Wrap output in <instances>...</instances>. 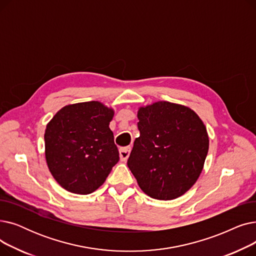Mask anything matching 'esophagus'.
<instances>
[{
	"label": "esophagus",
	"instance_id": "1",
	"mask_svg": "<svg viewBox=\"0 0 256 256\" xmlns=\"http://www.w3.org/2000/svg\"><path fill=\"white\" fill-rule=\"evenodd\" d=\"M132 148L130 147H124V148H120L119 150V158L120 160H122V162H126V160L128 158L130 154Z\"/></svg>",
	"mask_w": 256,
	"mask_h": 256
}]
</instances>
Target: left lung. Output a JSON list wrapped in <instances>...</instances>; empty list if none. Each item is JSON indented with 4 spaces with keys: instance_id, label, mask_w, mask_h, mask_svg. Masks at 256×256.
<instances>
[{
    "instance_id": "1",
    "label": "left lung",
    "mask_w": 256,
    "mask_h": 256,
    "mask_svg": "<svg viewBox=\"0 0 256 256\" xmlns=\"http://www.w3.org/2000/svg\"><path fill=\"white\" fill-rule=\"evenodd\" d=\"M140 137L134 142L128 166L140 189L158 200L189 191L202 172L208 135L191 108L158 100L138 109Z\"/></svg>"
}]
</instances>
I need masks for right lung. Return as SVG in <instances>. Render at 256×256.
Returning <instances> with one entry per match:
<instances>
[{"label":"right lung","mask_w":256,"mask_h":256,"mask_svg":"<svg viewBox=\"0 0 256 256\" xmlns=\"http://www.w3.org/2000/svg\"><path fill=\"white\" fill-rule=\"evenodd\" d=\"M114 110L92 100L67 104L46 124V160L66 191L87 195L104 182L119 160L109 124Z\"/></svg>","instance_id":"add662e5"}]
</instances>
